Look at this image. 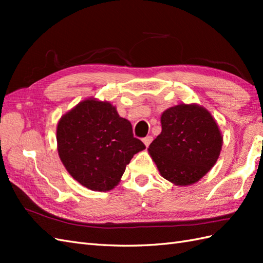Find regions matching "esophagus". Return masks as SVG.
<instances>
[{"label":"esophagus","mask_w":263,"mask_h":263,"mask_svg":"<svg viewBox=\"0 0 263 263\" xmlns=\"http://www.w3.org/2000/svg\"><path fill=\"white\" fill-rule=\"evenodd\" d=\"M152 141H153V137L152 136H147L146 138H143V143L146 144V146L148 147L150 143H152Z\"/></svg>","instance_id":"obj_1"}]
</instances>
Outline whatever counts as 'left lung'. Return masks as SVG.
<instances>
[{"label":"left lung","instance_id":"obj_1","mask_svg":"<svg viewBox=\"0 0 263 263\" xmlns=\"http://www.w3.org/2000/svg\"><path fill=\"white\" fill-rule=\"evenodd\" d=\"M161 133L149 154L160 175L176 185H190L209 172L219 157L222 138L205 108L181 104L161 115Z\"/></svg>","mask_w":263,"mask_h":263}]
</instances>
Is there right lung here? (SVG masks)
<instances>
[{"label":"right lung","mask_w":263,"mask_h":263,"mask_svg":"<svg viewBox=\"0 0 263 263\" xmlns=\"http://www.w3.org/2000/svg\"><path fill=\"white\" fill-rule=\"evenodd\" d=\"M57 140L60 158L71 176L103 192L119 184L133 155L146 148L114 106L96 99L83 100L62 116Z\"/></svg>","instance_id":"obj_1"}]
</instances>
